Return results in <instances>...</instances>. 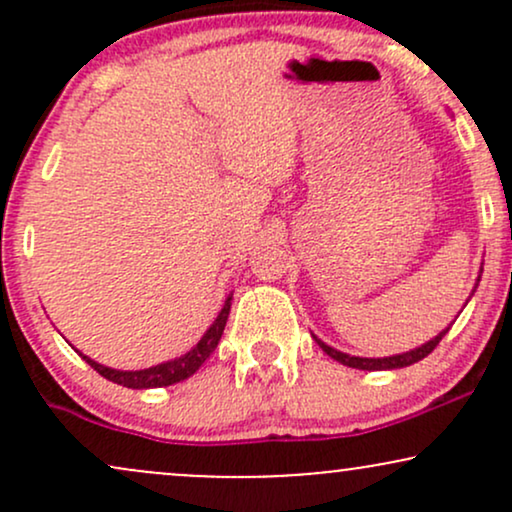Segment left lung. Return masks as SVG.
<instances>
[{"mask_svg":"<svg viewBox=\"0 0 512 512\" xmlns=\"http://www.w3.org/2000/svg\"><path fill=\"white\" fill-rule=\"evenodd\" d=\"M448 330H450V327H448ZM448 330H443L436 339H431V342H426L424 346H419V349L407 351V354L387 356V358L349 356V354H342V351L332 349V346H327L325 342H320V339H317V337H315V342L320 344V349L325 351L327 356H332L334 361L344 363V366H349V368H358V370H392V368H407V366H411V363H416V361H421V358H426L440 344V339H443L445 334H448Z\"/></svg>","mask_w":512,"mask_h":512,"instance_id":"left-lung-1","label":"left lung"}]
</instances>
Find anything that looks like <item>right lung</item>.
<instances>
[{"mask_svg": "<svg viewBox=\"0 0 512 512\" xmlns=\"http://www.w3.org/2000/svg\"><path fill=\"white\" fill-rule=\"evenodd\" d=\"M231 298H226V303H223L219 317L214 320V325L209 327L207 334H204L202 339H199V344L195 346L192 351H187L185 356L175 358V361H168V363H161V366H154V368H144V370H115V368H105L101 363L91 361V358L84 356V361L91 366L93 370H98V373L103 375V378L113 380V383L122 385V387H132V390H146V387H166V385H175L180 383V380H187L190 375H195L199 368H202V363L207 361V358L214 354L216 344H219L221 334H223V327H226V320H228V313H231Z\"/></svg>", "mask_w": 512, "mask_h": 512, "instance_id": "add662e5", "label": "right lung"}]
</instances>
